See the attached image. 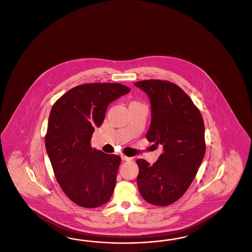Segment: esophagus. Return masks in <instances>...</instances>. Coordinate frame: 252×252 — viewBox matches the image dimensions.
Masks as SVG:
<instances>
[{"instance_id":"1","label":"esophagus","mask_w":252,"mask_h":252,"mask_svg":"<svg viewBox=\"0 0 252 252\" xmlns=\"http://www.w3.org/2000/svg\"><path fill=\"white\" fill-rule=\"evenodd\" d=\"M122 160H124V161H130L131 157H126V156H125V155H121Z\"/></svg>"}]
</instances>
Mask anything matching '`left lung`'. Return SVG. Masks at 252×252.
Returning <instances> with one entry per match:
<instances>
[{
    "label": "left lung",
    "mask_w": 252,
    "mask_h": 252,
    "mask_svg": "<svg viewBox=\"0 0 252 252\" xmlns=\"http://www.w3.org/2000/svg\"><path fill=\"white\" fill-rule=\"evenodd\" d=\"M134 85L151 102L146 139L164 149L153 165L137 160L139 191L148 203L165 207L183 196L197 173L206 153L205 125L190 96L173 83L144 80Z\"/></svg>",
    "instance_id": "1"
}]
</instances>
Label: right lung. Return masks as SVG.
Instances as JSON below:
<instances>
[{"instance_id": "obj_1", "label": "right lung", "mask_w": 252, "mask_h": 252, "mask_svg": "<svg viewBox=\"0 0 252 252\" xmlns=\"http://www.w3.org/2000/svg\"><path fill=\"white\" fill-rule=\"evenodd\" d=\"M129 91L121 84H85L53 105L46 152L62 191L80 207H100L113 194L121 157L92 149L90 140L104 121L108 105Z\"/></svg>"}]
</instances>
